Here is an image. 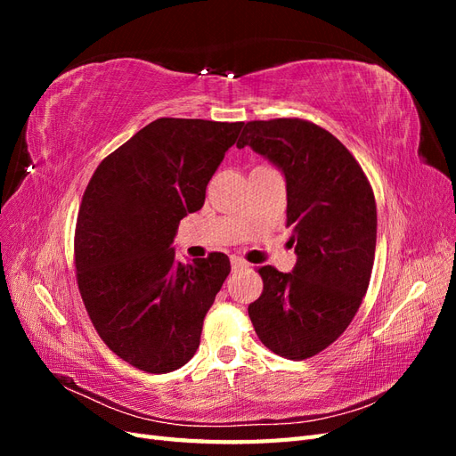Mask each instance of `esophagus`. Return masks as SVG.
<instances>
[{
  "label": "esophagus",
  "mask_w": 456,
  "mask_h": 456,
  "mask_svg": "<svg viewBox=\"0 0 456 456\" xmlns=\"http://www.w3.org/2000/svg\"><path fill=\"white\" fill-rule=\"evenodd\" d=\"M247 266V262L243 260V258H240V256H232V272H241V270H245Z\"/></svg>",
  "instance_id": "esophagus-1"
}]
</instances>
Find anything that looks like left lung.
Segmentation results:
<instances>
[{"label":"left lung","mask_w":456,"mask_h":456,"mask_svg":"<svg viewBox=\"0 0 456 456\" xmlns=\"http://www.w3.org/2000/svg\"><path fill=\"white\" fill-rule=\"evenodd\" d=\"M251 146L287 183V226L297 265L262 266V295L249 305L260 342L287 360H308L352 323L367 293L377 247V203L348 148L298 118L249 121L238 148Z\"/></svg>","instance_id":"obj_1"}]
</instances>
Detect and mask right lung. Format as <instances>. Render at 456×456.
Listing matches in <instances>:
<instances>
[{
  "label": "right lung",
  "instance_id": "add662e5",
  "mask_svg": "<svg viewBox=\"0 0 456 456\" xmlns=\"http://www.w3.org/2000/svg\"><path fill=\"white\" fill-rule=\"evenodd\" d=\"M243 121L159 118L101 161L79 205L74 258L86 310L106 346L146 372L194 357L205 314L230 273L211 253L175 260L178 223L205 188Z\"/></svg>",
  "mask_w": 456,
  "mask_h": 456
}]
</instances>
